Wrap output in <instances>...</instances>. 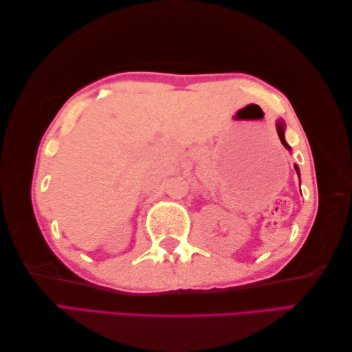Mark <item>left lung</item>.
<instances>
[{"label":"left lung","mask_w":352,"mask_h":352,"mask_svg":"<svg viewBox=\"0 0 352 352\" xmlns=\"http://www.w3.org/2000/svg\"><path fill=\"white\" fill-rule=\"evenodd\" d=\"M276 133H278V136H280L281 144H283L284 146H286L287 149H290V146L287 145L286 139H284V124H283V121H278V122H276ZM295 169H296V174H298V177H300V169H298L296 164H295Z\"/></svg>","instance_id":"left-lung-1"}]
</instances>
